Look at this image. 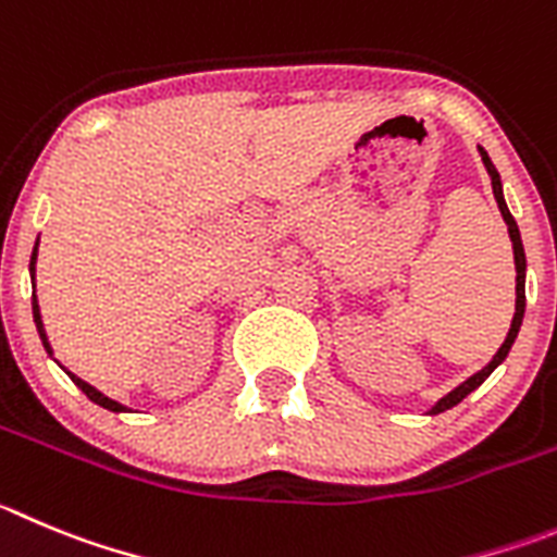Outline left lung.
I'll return each instance as SVG.
<instances>
[{
	"mask_svg": "<svg viewBox=\"0 0 557 557\" xmlns=\"http://www.w3.org/2000/svg\"><path fill=\"white\" fill-rule=\"evenodd\" d=\"M478 153H481V161H483V168H486V173H490L492 178V191H495V200H497V208H500V214H503V222L508 225V238H511V247H513V267H517V305H513V319H511V330H508L506 341H503V346L497 349V355L492 357L486 366L481 368L478 373H472L470 379H465V382L459 384V387H454L448 393V396H443L440 401L434 404V407L429 409V414H440L445 412V409H454L456 404L465 401L467 396H470L472 389L481 387L486 379H490V373L495 371L497 366H500L503 360L508 357V351H511L513 341H517L519 335V326H522V319H524V272H528V261H524V247H522V236H519V227L517 222H513L511 211H508L506 206V197H503V181H500V173H497V168L492 164L490 153L478 145Z\"/></svg>",
	"mask_w": 557,
	"mask_h": 557,
	"instance_id": "8db88e82",
	"label": "left lung"
}]
</instances>
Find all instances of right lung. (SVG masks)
Instances as JSON below:
<instances>
[{
	"label": "right lung",
	"instance_id": "obj_1",
	"mask_svg": "<svg viewBox=\"0 0 557 557\" xmlns=\"http://www.w3.org/2000/svg\"><path fill=\"white\" fill-rule=\"evenodd\" d=\"M38 244H40V236H38V242H35V247H33V258H29V274H33V319H35V326H38V335H40V341H44V349L49 351V357H54V349H51V343H49V335H46V326H44V315H40V305H38V296H35V263H38ZM57 362V360H54ZM57 366H60V362H57ZM62 368V366H60ZM62 371L67 373V376H71V382L76 384V387L82 389V393H85L87 398H90L92 404H98V407H103V409H109V412H132V409L126 407V404H121V401H114V398H109V396H103L101 389H96L92 387V384H87L85 379H79L76 376V373H71L67 371V368H62Z\"/></svg>",
	"mask_w": 557,
	"mask_h": 557
}]
</instances>
